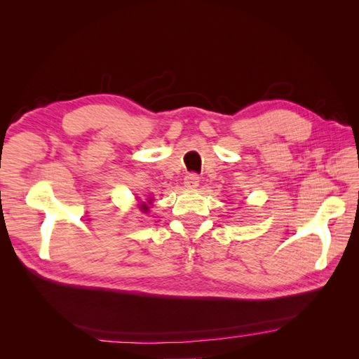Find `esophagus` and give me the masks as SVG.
I'll list each match as a JSON object with an SVG mask.
<instances>
[{
    "label": "esophagus",
    "instance_id": "1",
    "mask_svg": "<svg viewBox=\"0 0 359 359\" xmlns=\"http://www.w3.org/2000/svg\"><path fill=\"white\" fill-rule=\"evenodd\" d=\"M184 186L189 187V189L198 187L199 186V175H198V173H194V172L187 173V175L184 177Z\"/></svg>",
    "mask_w": 359,
    "mask_h": 359
}]
</instances>
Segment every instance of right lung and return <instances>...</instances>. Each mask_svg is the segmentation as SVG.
I'll list each match as a JSON object with an SVG mask.
<instances>
[{
    "label": "right lung",
    "mask_w": 359,
    "mask_h": 359,
    "mask_svg": "<svg viewBox=\"0 0 359 359\" xmlns=\"http://www.w3.org/2000/svg\"><path fill=\"white\" fill-rule=\"evenodd\" d=\"M142 210H145V211H147V210H148V206H147V205H144V208H142Z\"/></svg>",
    "instance_id": "right-lung-1"
}]
</instances>
